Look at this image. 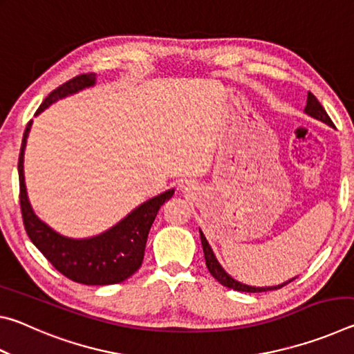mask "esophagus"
<instances>
[{
  "label": "esophagus",
  "instance_id": "1",
  "mask_svg": "<svg viewBox=\"0 0 354 354\" xmlns=\"http://www.w3.org/2000/svg\"><path fill=\"white\" fill-rule=\"evenodd\" d=\"M192 189H194V187H192V185H190V183H187V181L179 184V190H181V192H184V194H187V192H190Z\"/></svg>",
  "mask_w": 354,
  "mask_h": 354
}]
</instances>
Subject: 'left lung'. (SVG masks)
<instances>
[{"label":"left lung","instance_id":"8db88e82","mask_svg":"<svg viewBox=\"0 0 354 354\" xmlns=\"http://www.w3.org/2000/svg\"><path fill=\"white\" fill-rule=\"evenodd\" d=\"M304 112L308 113V115L314 117L317 120H320V122L329 124V127H333V122L329 115L326 113V111L323 109V106L319 103V100H317L313 93H308V101H306V107H304ZM200 237H201V245H203V251H205V259H206V267L207 270L211 272L212 277L218 281L221 286L225 287H230L232 290H239V292H267V290H277L281 289V287H284L286 284H289L290 281H293L295 278H292L289 281H286L283 284H278V286H272V287H253V286H247V284H242L236 281L232 277H230L225 272V268L220 266V262L217 261V257H215L214 251L211 248V245L206 241L205 234H203V231L200 230Z\"/></svg>","mask_w":354,"mask_h":354}]
</instances>
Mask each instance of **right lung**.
I'll use <instances>...</instances> for the list:
<instances>
[{
	"label": "right lung",
	"instance_id": "add662e5",
	"mask_svg": "<svg viewBox=\"0 0 354 354\" xmlns=\"http://www.w3.org/2000/svg\"><path fill=\"white\" fill-rule=\"evenodd\" d=\"M95 80H97V75L86 73L59 86L44 100L35 115L44 112L48 106L56 103L57 100L73 95L82 88L92 87ZM31 124L32 120L28 123L25 134H23L19 158L20 207L23 223H25V230L31 242L53 263L57 272H61L64 277L75 283L106 286L128 279L140 268L149 227H151L160 206L171 198L175 190L170 189L145 201L123 220H120L115 226L98 236L91 239H70L61 236L34 214L31 203L28 200L23 159H25L26 139L31 131Z\"/></svg>",
	"mask_w": 354,
	"mask_h": 354
}]
</instances>
